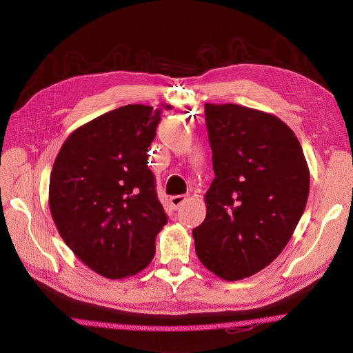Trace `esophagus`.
<instances>
[{
	"instance_id": "obj_1",
	"label": "esophagus",
	"mask_w": 353,
	"mask_h": 353,
	"mask_svg": "<svg viewBox=\"0 0 353 353\" xmlns=\"http://www.w3.org/2000/svg\"><path fill=\"white\" fill-rule=\"evenodd\" d=\"M187 200V196H184V194H179V196H172L169 199V201H170V205H172L175 209H178L181 205H183V203Z\"/></svg>"
}]
</instances>
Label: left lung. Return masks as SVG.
I'll return each mask as SVG.
<instances>
[{"label":"left lung","instance_id":"obj_1","mask_svg":"<svg viewBox=\"0 0 353 353\" xmlns=\"http://www.w3.org/2000/svg\"><path fill=\"white\" fill-rule=\"evenodd\" d=\"M213 178L196 253L227 281L279 256L302 218L309 169L294 132L279 117L239 104H205Z\"/></svg>","mask_w":353,"mask_h":353}]
</instances>
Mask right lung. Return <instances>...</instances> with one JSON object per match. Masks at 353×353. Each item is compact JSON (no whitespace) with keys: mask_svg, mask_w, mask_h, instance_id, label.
<instances>
[{"mask_svg":"<svg viewBox=\"0 0 353 353\" xmlns=\"http://www.w3.org/2000/svg\"><path fill=\"white\" fill-rule=\"evenodd\" d=\"M162 109L128 104L79 126L63 143L50 176V210L61 239L105 279L152 262L168 222L147 152Z\"/></svg>","mask_w":353,"mask_h":353,"instance_id":"obj_1","label":"right lung"}]
</instances>
